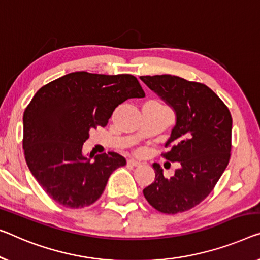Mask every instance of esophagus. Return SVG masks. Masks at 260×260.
I'll return each instance as SVG.
<instances>
[{"mask_svg": "<svg viewBox=\"0 0 260 260\" xmlns=\"http://www.w3.org/2000/svg\"><path fill=\"white\" fill-rule=\"evenodd\" d=\"M127 166H131V167H139V166H141L140 162L133 160V158H131V160L127 161Z\"/></svg>", "mask_w": 260, "mask_h": 260, "instance_id": "esophagus-1", "label": "esophagus"}]
</instances>
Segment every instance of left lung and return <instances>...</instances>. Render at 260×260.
<instances>
[{
  "instance_id": "left-lung-1",
  "label": "left lung",
  "mask_w": 260,
  "mask_h": 260,
  "mask_svg": "<svg viewBox=\"0 0 260 260\" xmlns=\"http://www.w3.org/2000/svg\"><path fill=\"white\" fill-rule=\"evenodd\" d=\"M140 79L176 114L164 157L180 162L172 177L154 164L155 181L143 189L148 203L164 214L196 207L215 188L230 160L232 118L218 95L207 85L177 76H142Z\"/></svg>"
}]
</instances>
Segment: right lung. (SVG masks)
Returning <instances> with one entry per match:
<instances>
[{
	"label": "right lung",
	"instance_id": "obj_1",
	"mask_svg": "<svg viewBox=\"0 0 260 260\" xmlns=\"http://www.w3.org/2000/svg\"><path fill=\"white\" fill-rule=\"evenodd\" d=\"M143 96L134 76L85 71L69 73L36 92L23 114V149L31 174L55 202L78 209L102 196L108 177L126 160L108 152L91 161L83 155L84 142L92 128L107 125L120 104Z\"/></svg>",
	"mask_w": 260,
	"mask_h": 260
}]
</instances>
